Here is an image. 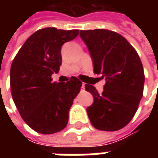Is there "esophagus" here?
<instances>
[{"mask_svg": "<svg viewBox=\"0 0 158 158\" xmlns=\"http://www.w3.org/2000/svg\"><path fill=\"white\" fill-rule=\"evenodd\" d=\"M81 88H82V89H85V84H84V83L82 84V86H81Z\"/></svg>", "mask_w": 158, "mask_h": 158, "instance_id": "1", "label": "esophagus"}]
</instances>
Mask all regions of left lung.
<instances>
[{"label": "left lung", "mask_w": 158, "mask_h": 158, "mask_svg": "<svg viewBox=\"0 0 158 158\" xmlns=\"http://www.w3.org/2000/svg\"><path fill=\"white\" fill-rule=\"evenodd\" d=\"M79 35L88 47L94 73L106 79L102 93L85 85L94 97L86 109L90 123L99 130L121 129L135 116L143 96L145 74L140 58L129 41L114 31L80 30Z\"/></svg>", "instance_id": "1"}]
</instances>
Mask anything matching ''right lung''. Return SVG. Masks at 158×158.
<instances>
[{"instance_id": "right-lung-1", "label": "right lung", "mask_w": 158, "mask_h": 158, "mask_svg": "<svg viewBox=\"0 0 158 158\" xmlns=\"http://www.w3.org/2000/svg\"><path fill=\"white\" fill-rule=\"evenodd\" d=\"M79 32L39 29L27 39L12 61V99L23 121L36 132L54 134L68 124L69 109L82 82L76 77L66 83L52 82V75L62 65V45L76 38Z\"/></svg>"}]
</instances>
